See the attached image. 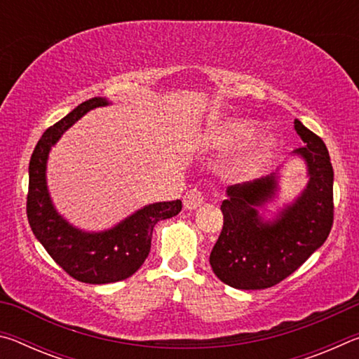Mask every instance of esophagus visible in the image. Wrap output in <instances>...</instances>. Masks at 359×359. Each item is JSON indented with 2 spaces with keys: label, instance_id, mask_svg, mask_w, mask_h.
Masks as SVG:
<instances>
[{
  "label": "esophagus",
  "instance_id": "1",
  "mask_svg": "<svg viewBox=\"0 0 359 359\" xmlns=\"http://www.w3.org/2000/svg\"><path fill=\"white\" fill-rule=\"evenodd\" d=\"M205 199H208V196L199 190V188H193V190L187 191V194L184 196V208L185 209H196L201 205Z\"/></svg>",
  "mask_w": 359,
  "mask_h": 359
}]
</instances>
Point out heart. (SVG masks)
<instances>
[{
    "label": "heart",
    "mask_w": 359,
    "mask_h": 359,
    "mask_svg": "<svg viewBox=\"0 0 359 359\" xmlns=\"http://www.w3.org/2000/svg\"><path fill=\"white\" fill-rule=\"evenodd\" d=\"M255 135H257V130L250 123H228L220 126V128L212 130L208 135V142L214 145V147H229V145L248 142L255 137ZM269 149L271 142H266L263 147L257 150V154H253L245 161L247 169L255 168L261 160H264L267 154H269Z\"/></svg>",
    "instance_id": "obj_1"
}]
</instances>
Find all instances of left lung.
<instances>
[{
	"label": "left lung",
	"mask_w": 359,
	"mask_h": 359,
	"mask_svg": "<svg viewBox=\"0 0 359 359\" xmlns=\"http://www.w3.org/2000/svg\"><path fill=\"white\" fill-rule=\"evenodd\" d=\"M307 163L309 185L276 222H263L257 205L276 190L274 177L228 187L222 203L223 229L210 252V266L223 283L238 290H264L280 283L323 245L334 222L330 154L321 137L294 120Z\"/></svg>",
	"instance_id": "obj_1"
}]
</instances>
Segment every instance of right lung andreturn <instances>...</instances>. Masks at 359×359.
Listing matches in <instances>:
<instances>
[{
  "label": "right lung",
  "instance_id": "1",
  "mask_svg": "<svg viewBox=\"0 0 359 359\" xmlns=\"http://www.w3.org/2000/svg\"><path fill=\"white\" fill-rule=\"evenodd\" d=\"M102 98L79 104L55 125L47 128L29 160L27 217L36 236L52 259L66 274L83 283H112L131 277L149 257L154 226L165 218L177 215L182 201L145 205L117 226L104 233H82L60 217L50 203L46 185L48 150L69 126L95 107L106 106Z\"/></svg>",
  "mask_w": 359,
  "mask_h": 359
}]
</instances>
